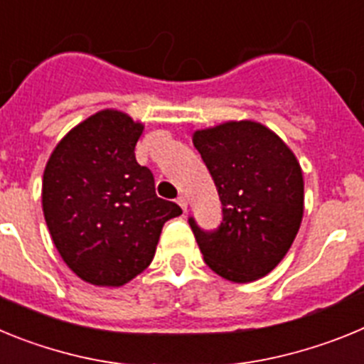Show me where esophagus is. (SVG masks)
I'll list each match as a JSON object with an SVG mask.
<instances>
[{
  "label": "esophagus",
  "mask_w": 364,
  "mask_h": 364,
  "mask_svg": "<svg viewBox=\"0 0 364 364\" xmlns=\"http://www.w3.org/2000/svg\"><path fill=\"white\" fill-rule=\"evenodd\" d=\"M176 202H178V205L182 208L184 211H188V198L184 197V195H180L178 198H176Z\"/></svg>",
  "instance_id": "34e87169"
}]
</instances>
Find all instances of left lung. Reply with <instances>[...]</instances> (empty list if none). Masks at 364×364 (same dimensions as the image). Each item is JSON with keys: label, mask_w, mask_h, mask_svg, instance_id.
<instances>
[{"label": "left lung", "mask_w": 364, "mask_h": 364, "mask_svg": "<svg viewBox=\"0 0 364 364\" xmlns=\"http://www.w3.org/2000/svg\"><path fill=\"white\" fill-rule=\"evenodd\" d=\"M193 144L217 186L222 222L213 231L188 218L205 264L233 282L264 277L288 253L304 210L295 154L257 122L197 131Z\"/></svg>", "instance_id": "8db88e82"}]
</instances>
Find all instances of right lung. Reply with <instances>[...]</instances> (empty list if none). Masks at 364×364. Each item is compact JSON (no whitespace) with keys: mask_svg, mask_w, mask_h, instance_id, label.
<instances>
[{"mask_svg":"<svg viewBox=\"0 0 364 364\" xmlns=\"http://www.w3.org/2000/svg\"><path fill=\"white\" fill-rule=\"evenodd\" d=\"M144 125L100 111L65 134L45 166L41 202L53 242L80 279L122 286L153 260L162 228L182 213L154 193L134 146Z\"/></svg>","mask_w":364,"mask_h":364,"instance_id":"right-lung-1","label":"right lung"}]
</instances>
